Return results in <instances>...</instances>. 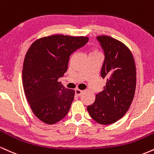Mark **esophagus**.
Listing matches in <instances>:
<instances>
[{
  "mask_svg": "<svg viewBox=\"0 0 154 154\" xmlns=\"http://www.w3.org/2000/svg\"><path fill=\"white\" fill-rule=\"evenodd\" d=\"M82 94V90H79V89H77V90H75V95H77V96H80Z\"/></svg>",
  "mask_w": 154,
  "mask_h": 154,
  "instance_id": "1",
  "label": "esophagus"
}]
</instances>
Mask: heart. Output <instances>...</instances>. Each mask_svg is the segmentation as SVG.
I'll return each instance as SVG.
<instances>
[{
	"mask_svg": "<svg viewBox=\"0 0 154 154\" xmlns=\"http://www.w3.org/2000/svg\"><path fill=\"white\" fill-rule=\"evenodd\" d=\"M95 52H97V51H92V53H95ZM91 53V54H92Z\"/></svg>",
	"mask_w": 154,
	"mask_h": 154,
	"instance_id": "obj_1",
	"label": "heart"
}]
</instances>
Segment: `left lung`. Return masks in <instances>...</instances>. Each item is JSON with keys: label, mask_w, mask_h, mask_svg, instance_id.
<instances>
[{"label": "left lung", "mask_w": 154, "mask_h": 154, "mask_svg": "<svg viewBox=\"0 0 154 154\" xmlns=\"http://www.w3.org/2000/svg\"><path fill=\"white\" fill-rule=\"evenodd\" d=\"M97 39L105 54L100 75L106 85L87 109L97 123L110 125L123 118L131 106L136 90V64L130 49L121 42L108 36Z\"/></svg>", "instance_id": "8db88e82"}]
</instances>
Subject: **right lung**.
Masks as SVG:
<instances>
[{
	"label": "right lung",
	"instance_id": "add662e5",
	"mask_svg": "<svg viewBox=\"0 0 154 154\" xmlns=\"http://www.w3.org/2000/svg\"><path fill=\"white\" fill-rule=\"evenodd\" d=\"M88 37L52 35L38 38L24 59L22 79L26 97L34 114L52 125L69 112L75 90L58 82L67 70L70 55L88 43Z\"/></svg>",
	"mask_w": 154,
	"mask_h": 154
}]
</instances>
